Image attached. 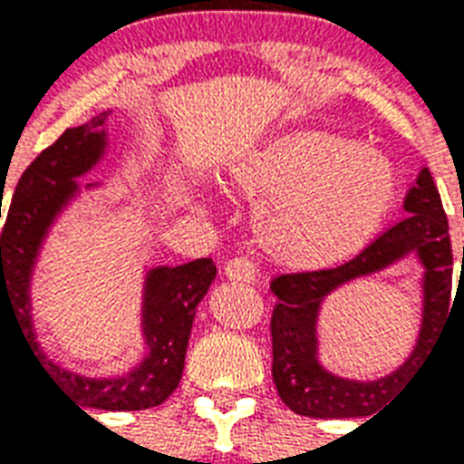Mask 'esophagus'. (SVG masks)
Here are the masks:
<instances>
[{
	"mask_svg": "<svg viewBox=\"0 0 464 464\" xmlns=\"http://www.w3.org/2000/svg\"><path fill=\"white\" fill-rule=\"evenodd\" d=\"M224 275L228 276L231 282L250 284L255 282V276H257V267H255V262L247 260V257H233V260L226 262Z\"/></svg>",
	"mask_w": 464,
	"mask_h": 464,
	"instance_id": "obj_1",
	"label": "esophagus"
}]
</instances>
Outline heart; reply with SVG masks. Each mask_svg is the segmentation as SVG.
<instances>
[{
  "mask_svg": "<svg viewBox=\"0 0 464 464\" xmlns=\"http://www.w3.org/2000/svg\"><path fill=\"white\" fill-rule=\"evenodd\" d=\"M233 188L262 199L257 228L284 265L320 269L353 255L378 231L397 195L381 151L324 130L276 134L236 163Z\"/></svg>",
  "mask_w": 464,
  "mask_h": 464,
  "instance_id": "1",
  "label": "heart"
}]
</instances>
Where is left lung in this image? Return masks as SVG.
Wrapping results in <instances>:
<instances>
[{
    "instance_id": "8db88e82",
    "label": "left lung",
    "mask_w": 464,
    "mask_h": 464,
    "mask_svg": "<svg viewBox=\"0 0 464 464\" xmlns=\"http://www.w3.org/2000/svg\"><path fill=\"white\" fill-rule=\"evenodd\" d=\"M407 217L390 226L353 260L332 269L275 276L269 289L276 296L272 313V378L282 402L301 417H368L392 402L419 361L431 353L443 320L450 313L453 250L448 218L429 168L404 197ZM407 254H417L425 267V315L415 352L402 367L378 382H349L330 374L316 361V313L324 295L359 276L382 271Z\"/></svg>"
}]
</instances>
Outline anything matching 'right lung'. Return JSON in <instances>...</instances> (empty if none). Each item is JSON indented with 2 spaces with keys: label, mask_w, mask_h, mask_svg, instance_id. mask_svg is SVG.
Returning a JSON list of instances; mask_svg holds the SVG:
<instances>
[{
  "label": "right lung",
  "mask_w": 464,
  "mask_h": 464,
  "mask_svg": "<svg viewBox=\"0 0 464 464\" xmlns=\"http://www.w3.org/2000/svg\"><path fill=\"white\" fill-rule=\"evenodd\" d=\"M108 115L111 111L101 112L86 125L64 130L60 140L21 175L0 236V308L6 304L14 310L33 359L72 402L91 410L137 411L166 402L180 382L197 305L217 276L211 257L178 267L149 269L141 308L149 353L140 366L118 378H86L57 366L38 344L31 315V276L43 240L54 218L79 195L76 178L89 173L103 159ZM89 188L96 185L91 182Z\"/></svg>",
  "instance_id": "right-lung-1"
}]
</instances>
